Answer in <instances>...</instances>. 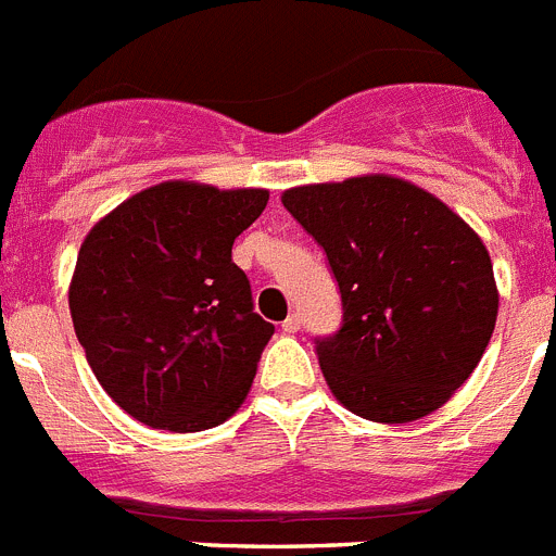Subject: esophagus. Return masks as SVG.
I'll use <instances>...</instances> for the list:
<instances>
[{
	"label": "esophagus",
	"instance_id": "obj_1",
	"mask_svg": "<svg viewBox=\"0 0 556 556\" xmlns=\"http://www.w3.org/2000/svg\"><path fill=\"white\" fill-rule=\"evenodd\" d=\"M282 329H285V332H290V334L299 332V329H302V315L290 313L288 318H285V321H282Z\"/></svg>",
	"mask_w": 556,
	"mask_h": 556
}]
</instances>
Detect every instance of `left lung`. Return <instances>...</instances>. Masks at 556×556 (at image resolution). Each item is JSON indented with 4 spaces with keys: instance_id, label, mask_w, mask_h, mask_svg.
I'll list each match as a JSON object with an SVG mask.
<instances>
[{
    "instance_id": "1",
    "label": "left lung",
    "mask_w": 556,
    "mask_h": 556,
    "mask_svg": "<svg viewBox=\"0 0 556 556\" xmlns=\"http://www.w3.org/2000/svg\"><path fill=\"white\" fill-rule=\"evenodd\" d=\"M282 204L338 279L343 324L315 340L334 399L379 424L443 407L496 327L482 238L438 197L390 174L290 188Z\"/></svg>"
}]
</instances>
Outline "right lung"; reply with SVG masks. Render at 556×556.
Masks as SVG:
<instances>
[{
    "instance_id": "1",
    "label": "right lung",
    "mask_w": 556,
    "mask_h": 556,
    "mask_svg": "<svg viewBox=\"0 0 556 556\" xmlns=\"http://www.w3.org/2000/svg\"><path fill=\"white\" fill-rule=\"evenodd\" d=\"M268 191L160 182L93 224L68 307L108 396L152 429L202 432L247 399L274 324L254 313L232 243Z\"/></svg>"
}]
</instances>
